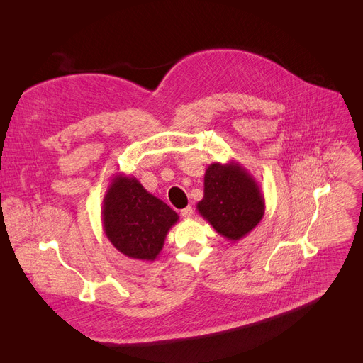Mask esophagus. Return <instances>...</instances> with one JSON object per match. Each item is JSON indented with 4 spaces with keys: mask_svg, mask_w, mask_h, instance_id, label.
Segmentation results:
<instances>
[{
    "mask_svg": "<svg viewBox=\"0 0 363 363\" xmlns=\"http://www.w3.org/2000/svg\"><path fill=\"white\" fill-rule=\"evenodd\" d=\"M193 213H194V211H193V207H191V206H186L185 208H182V211H181L182 218H191V216H193Z\"/></svg>",
    "mask_w": 363,
    "mask_h": 363,
    "instance_id": "obj_1",
    "label": "esophagus"
}]
</instances>
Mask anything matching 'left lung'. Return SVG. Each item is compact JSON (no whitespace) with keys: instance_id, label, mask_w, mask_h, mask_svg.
Masks as SVG:
<instances>
[{"instance_id":"left-lung-1","label":"left lung","mask_w":363,"mask_h":363,"mask_svg":"<svg viewBox=\"0 0 363 363\" xmlns=\"http://www.w3.org/2000/svg\"><path fill=\"white\" fill-rule=\"evenodd\" d=\"M199 213L223 238L233 242L250 234L264 215L260 186L241 163L208 164L204 174V196Z\"/></svg>"}]
</instances>
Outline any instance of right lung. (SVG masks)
<instances>
[{
	"label": "right lung",
	"mask_w": 363,
	"mask_h": 363,
	"mask_svg": "<svg viewBox=\"0 0 363 363\" xmlns=\"http://www.w3.org/2000/svg\"><path fill=\"white\" fill-rule=\"evenodd\" d=\"M177 212L150 194L133 177L114 175L103 200V230L114 249L129 259L155 262Z\"/></svg>",
	"instance_id": "add662e5"
}]
</instances>
